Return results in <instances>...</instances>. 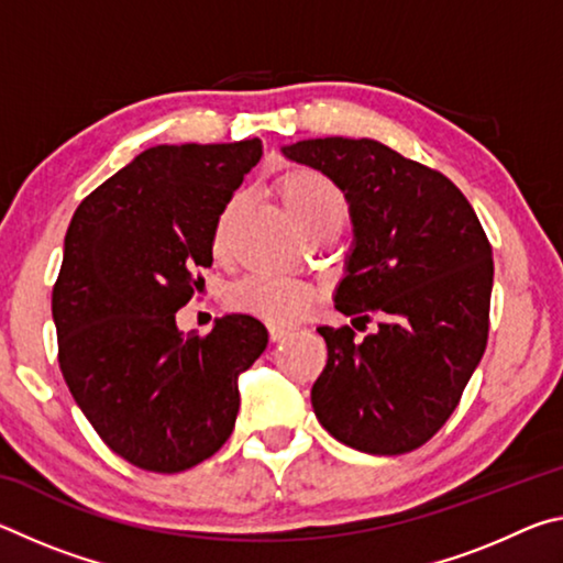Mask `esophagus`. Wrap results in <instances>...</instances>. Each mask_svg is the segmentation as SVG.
<instances>
[{"instance_id": "34e87169", "label": "esophagus", "mask_w": 563, "mask_h": 563, "mask_svg": "<svg viewBox=\"0 0 563 563\" xmlns=\"http://www.w3.org/2000/svg\"><path fill=\"white\" fill-rule=\"evenodd\" d=\"M268 332H271V340L273 342H280V340H285L292 332V328H285V325H271L268 328Z\"/></svg>"}]
</instances>
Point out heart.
I'll use <instances>...</instances> for the list:
<instances>
[{
  "label": "heart",
  "instance_id": "heart-1",
  "mask_svg": "<svg viewBox=\"0 0 563 563\" xmlns=\"http://www.w3.org/2000/svg\"><path fill=\"white\" fill-rule=\"evenodd\" d=\"M285 211L302 233L332 228L338 231L347 216V203L342 190L332 180L312 168L285 170L275 184ZM243 208V196L235 194L218 213L213 228V247L221 253L228 241V233ZM318 300V290L305 280L292 278H268V275H251L231 290V305L235 310L247 312L265 322L285 325L302 318Z\"/></svg>",
  "mask_w": 563,
  "mask_h": 563
}]
</instances>
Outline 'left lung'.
<instances>
[{"label":"left lung","mask_w":563,"mask_h":563,"mask_svg":"<svg viewBox=\"0 0 563 563\" xmlns=\"http://www.w3.org/2000/svg\"><path fill=\"white\" fill-rule=\"evenodd\" d=\"M283 154L345 194L355 238L335 308L379 318L362 342L350 325L318 328L328 365L310 393L316 417L352 450L412 452L442 430L487 347V233L450 178L379 141L308 139Z\"/></svg>","instance_id":"obj_1"}]
</instances>
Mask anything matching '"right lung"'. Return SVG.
<instances>
[{"mask_svg": "<svg viewBox=\"0 0 563 563\" xmlns=\"http://www.w3.org/2000/svg\"><path fill=\"white\" fill-rule=\"evenodd\" d=\"M258 139L154 146L91 190L64 238L52 292L59 367L111 452L176 474L225 444L238 375L268 345L251 316L184 335L176 312L213 263L218 213L258 164Z\"/></svg>", "mask_w": 563, "mask_h": 563, "instance_id": "right-lung-1", "label": "right lung"}]
</instances>
